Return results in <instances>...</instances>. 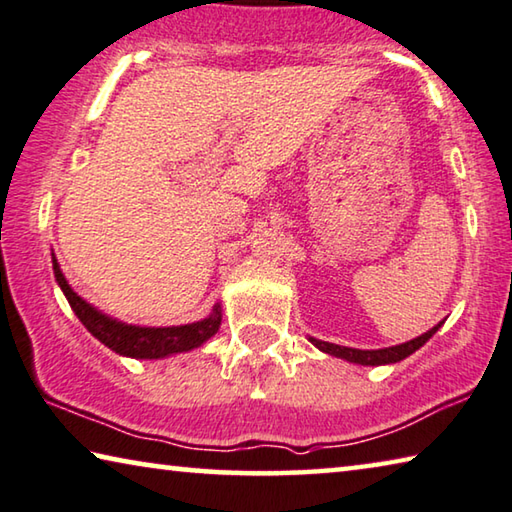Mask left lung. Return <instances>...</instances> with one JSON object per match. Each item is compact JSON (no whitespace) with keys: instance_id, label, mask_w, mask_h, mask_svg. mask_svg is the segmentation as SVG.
Returning <instances> with one entry per match:
<instances>
[{"instance_id":"1","label":"left lung","mask_w":512,"mask_h":512,"mask_svg":"<svg viewBox=\"0 0 512 512\" xmlns=\"http://www.w3.org/2000/svg\"><path fill=\"white\" fill-rule=\"evenodd\" d=\"M440 324H435L433 329H429L422 335H417V338H413V340L401 342V345H395V347H383V349H351V347H340V345H333V342H324V340H317V338H308V340H311L317 349L324 351V354L342 358V360H347V363L372 365L374 367V365L399 363V360H404L410 354H415V351L420 349L424 342H429V338H433V333L440 329Z\"/></svg>"}]
</instances>
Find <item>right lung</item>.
I'll return each mask as SVG.
<instances>
[{
	"mask_svg": "<svg viewBox=\"0 0 512 512\" xmlns=\"http://www.w3.org/2000/svg\"><path fill=\"white\" fill-rule=\"evenodd\" d=\"M52 265H54V276L58 288L63 290L67 304L72 306L74 315L79 317L81 324L95 335V338L113 349L115 354L129 356V358H147V360H158L167 358L174 354H183V351L197 349L204 345L208 338H213L220 329L222 322V306L215 304L213 313L204 317V320L192 322V324H181V326H136L115 320V317L106 315L88 304L86 299L79 297L77 292L72 290L70 283H67L65 274L61 272V265H58L54 251H52Z\"/></svg>",
	"mask_w": 512,
	"mask_h": 512,
	"instance_id": "add662e5",
	"label": "right lung"
}]
</instances>
